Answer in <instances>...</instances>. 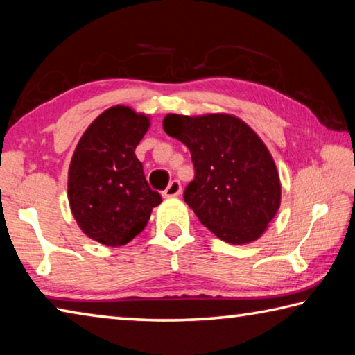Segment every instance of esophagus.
<instances>
[{"label": "esophagus", "mask_w": 355, "mask_h": 355, "mask_svg": "<svg viewBox=\"0 0 355 355\" xmlns=\"http://www.w3.org/2000/svg\"><path fill=\"white\" fill-rule=\"evenodd\" d=\"M182 194V183L178 180H173V182L169 183V186L163 191L164 197H177Z\"/></svg>", "instance_id": "1"}]
</instances>
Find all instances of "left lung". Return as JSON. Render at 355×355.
I'll list each match as a JSON object with an SVG mask.
<instances>
[{"label": "left lung", "instance_id": "1", "mask_svg": "<svg viewBox=\"0 0 355 355\" xmlns=\"http://www.w3.org/2000/svg\"><path fill=\"white\" fill-rule=\"evenodd\" d=\"M163 128L191 152L196 177L184 202L222 241L260 238L280 207L279 172L269 150L241 119L230 114H167Z\"/></svg>", "mask_w": 355, "mask_h": 355}]
</instances>
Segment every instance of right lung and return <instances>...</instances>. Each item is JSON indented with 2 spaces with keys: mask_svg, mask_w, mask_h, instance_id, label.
Returning <instances> with one entry per match:
<instances>
[{
  "mask_svg": "<svg viewBox=\"0 0 355 355\" xmlns=\"http://www.w3.org/2000/svg\"><path fill=\"white\" fill-rule=\"evenodd\" d=\"M148 127L146 114L112 106L89 125L71 156L70 209L84 235L100 244L130 243L161 203L135 155Z\"/></svg>",
  "mask_w": 355,
  "mask_h": 355,
  "instance_id": "1",
  "label": "right lung"
}]
</instances>
